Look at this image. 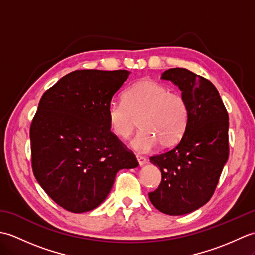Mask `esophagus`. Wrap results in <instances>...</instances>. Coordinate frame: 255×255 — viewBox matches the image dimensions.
Returning a JSON list of instances; mask_svg holds the SVG:
<instances>
[{
    "label": "esophagus",
    "instance_id": "obj_1",
    "mask_svg": "<svg viewBox=\"0 0 255 255\" xmlns=\"http://www.w3.org/2000/svg\"><path fill=\"white\" fill-rule=\"evenodd\" d=\"M137 160H138V163L140 166H142L143 164L147 163V159H145L142 155H137Z\"/></svg>",
    "mask_w": 255,
    "mask_h": 255
}]
</instances>
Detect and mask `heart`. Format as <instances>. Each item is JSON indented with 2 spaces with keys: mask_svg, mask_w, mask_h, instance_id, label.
<instances>
[{
  "mask_svg": "<svg viewBox=\"0 0 255 255\" xmlns=\"http://www.w3.org/2000/svg\"><path fill=\"white\" fill-rule=\"evenodd\" d=\"M189 110L181 93L170 91L153 80H141L124 94V103L112 101L107 106V119L112 132L126 140L137 128L141 130L130 145L138 152H149L160 144L169 149L185 132Z\"/></svg>",
  "mask_w": 255,
  "mask_h": 255,
  "instance_id": "heart-1",
  "label": "heart"
}]
</instances>
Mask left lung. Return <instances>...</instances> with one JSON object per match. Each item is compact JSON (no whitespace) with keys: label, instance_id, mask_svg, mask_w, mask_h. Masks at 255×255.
Listing matches in <instances>:
<instances>
[{"label":"left lung","instance_id":"8db88e82","mask_svg":"<svg viewBox=\"0 0 255 255\" xmlns=\"http://www.w3.org/2000/svg\"><path fill=\"white\" fill-rule=\"evenodd\" d=\"M161 79L182 91L188 110V124L174 148L153 155L162 180L149 198L161 213L188 214L213 196L229 156V116L215 85L184 68L169 69Z\"/></svg>","mask_w":255,"mask_h":255}]
</instances>
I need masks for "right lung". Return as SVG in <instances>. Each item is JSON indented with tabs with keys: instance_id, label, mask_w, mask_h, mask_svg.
I'll return each mask as SVG.
<instances>
[{
	"instance_id": "right-lung-1",
	"label": "right lung",
	"mask_w": 255,
	"mask_h": 255,
	"mask_svg": "<svg viewBox=\"0 0 255 255\" xmlns=\"http://www.w3.org/2000/svg\"><path fill=\"white\" fill-rule=\"evenodd\" d=\"M127 70H77L41 96L30 124L31 167L53 202L85 213L104 202L122 169L139 165L111 131L107 106Z\"/></svg>"
}]
</instances>
